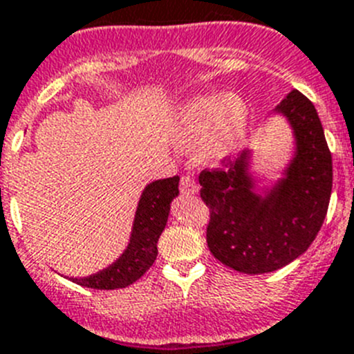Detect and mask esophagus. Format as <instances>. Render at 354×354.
<instances>
[{"mask_svg": "<svg viewBox=\"0 0 354 354\" xmlns=\"http://www.w3.org/2000/svg\"><path fill=\"white\" fill-rule=\"evenodd\" d=\"M195 193H198V186H196L195 180H193L189 175L183 177V179H180V195L189 196L195 195Z\"/></svg>", "mask_w": 354, "mask_h": 354, "instance_id": "esophagus-1", "label": "esophagus"}]
</instances>
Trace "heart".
<instances>
[{
	"label": "heart",
	"instance_id": "b5f03b06",
	"mask_svg": "<svg viewBox=\"0 0 354 354\" xmlns=\"http://www.w3.org/2000/svg\"><path fill=\"white\" fill-rule=\"evenodd\" d=\"M246 106L232 93H211L184 102L171 122V138L183 149L200 147V158L218 162L245 140Z\"/></svg>",
	"mask_w": 354,
	"mask_h": 354
}]
</instances>
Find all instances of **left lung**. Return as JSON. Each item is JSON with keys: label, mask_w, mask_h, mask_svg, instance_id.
<instances>
[{"label": "left lung", "mask_w": 354, "mask_h": 354, "mask_svg": "<svg viewBox=\"0 0 354 354\" xmlns=\"http://www.w3.org/2000/svg\"><path fill=\"white\" fill-rule=\"evenodd\" d=\"M294 133V158L271 189L253 192L250 152L225 168L198 175L200 196L209 207L207 246L225 266L246 274L277 271L312 245L326 218L333 167L319 115L292 90L274 108Z\"/></svg>", "instance_id": "obj_1"}]
</instances>
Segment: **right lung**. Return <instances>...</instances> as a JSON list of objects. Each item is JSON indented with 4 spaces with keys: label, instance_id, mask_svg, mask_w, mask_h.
I'll return each instance as SVG.
<instances>
[{
    "label": "right lung",
    "instance_id": "1",
    "mask_svg": "<svg viewBox=\"0 0 354 354\" xmlns=\"http://www.w3.org/2000/svg\"><path fill=\"white\" fill-rule=\"evenodd\" d=\"M179 195V175L150 183L143 189L134 214L133 232L127 248L106 270L84 278H72L77 286L90 289H124L147 273L158 257V239L165 230L170 204Z\"/></svg>",
    "mask_w": 354,
    "mask_h": 354
}]
</instances>
